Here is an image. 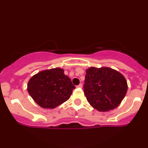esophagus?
Returning a JSON list of instances; mask_svg holds the SVG:
<instances>
[{"label":"esophagus","instance_id":"1","mask_svg":"<svg viewBox=\"0 0 148 148\" xmlns=\"http://www.w3.org/2000/svg\"><path fill=\"white\" fill-rule=\"evenodd\" d=\"M83 87V86H82V84H80L79 85H78L77 86H76V88H81Z\"/></svg>","mask_w":148,"mask_h":148}]
</instances>
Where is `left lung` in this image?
Segmentation results:
<instances>
[{"label":"left lung","instance_id":"left-lung-1","mask_svg":"<svg viewBox=\"0 0 148 148\" xmlns=\"http://www.w3.org/2000/svg\"><path fill=\"white\" fill-rule=\"evenodd\" d=\"M86 72L84 88L88 103L99 111H108L117 108L126 95L128 88L125 76L107 67H91Z\"/></svg>","mask_w":148,"mask_h":148}]
</instances>
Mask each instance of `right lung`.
Here are the masks:
<instances>
[{
  "instance_id": "1",
  "label": "right lung",
  "mask_w": 148,
  "mask_h": 148,
  "mask_svg": "<svg viewBox=\"0 0 148 148\" xmlns=\"http://www.w3.org/2000/svg\"><path fill=\"white\" fill-rule=\"evenodd\" d=\"M75 86L64 74V69L56 67L39 72L29 79L28 93L42 108H55L70 97Z\"/></svg>"
}]
</instances>
